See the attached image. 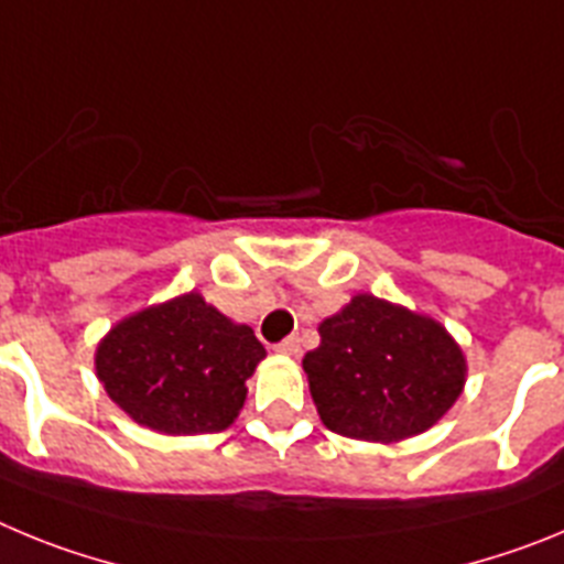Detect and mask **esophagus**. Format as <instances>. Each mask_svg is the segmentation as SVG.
Returning <instances> with one entry per match:
<instances>
[{
    "label": "esophagus",
    "mask_w": 564,
    "mask_h": 564,
    "mask_svg": "<svg viewBox=\"0 0 564 564\" xmlns=\"http://www.w3.org/2000/svg\"><path fill=\"white\" fill-rule=\"evenodd\" d=\"M273 350L285 352V356H299V350H302V347H299V336H288L285 341H279Z\"/></svg>",
    "instance_id": "obj_1"
}]
</instances>
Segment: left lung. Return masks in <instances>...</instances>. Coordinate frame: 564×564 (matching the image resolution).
Instances as JSON below:
<instances>
[{
    "mask_svg": "<svg viewBox=\"0 0 564 564\" xmlns=\"http://www.w3.org/2000/svg\"><path fill=\"white\" fill-rule=\"evenodd\" d=\"M322 344L302 361L330 432L403 441L441 421L463 390L466 361L437 322L358 293L318 325Z\"/></svg>",
    "mask_w": 564,
    "mask_h": 564,
    "instance_id": "1",
    "label": "left lung"
}]
</instances>
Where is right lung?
Segmentation results:
<instances>
[{"label":"right lung","mask_w":564,"mask_h":564,"mask_svg":"<svg viewBox=\"0 0 564 564\" xmlns=\"http://www.w3.org/2000/svg\"><path fill=\"white\" fill-rule=\"evenodd\" d=\"M265 358L251 327L186 293L112 327L96 352L98 378L127 415L166 435L220 432L246 403Z\"/></svg>","instance_id":"add662e5"}]
</instances>
